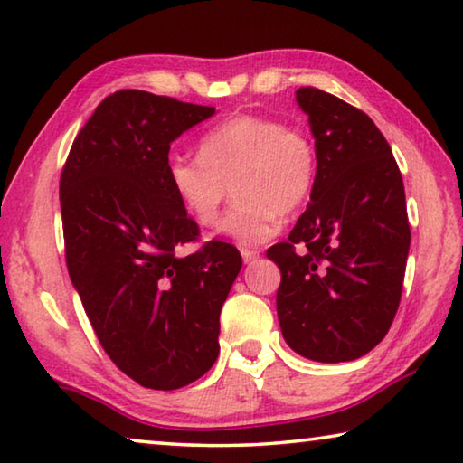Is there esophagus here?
<instances>
[{
	"label": "esophagus",
	"mask_w": 463,
	"mask_h": 463,
	"mask_svg": "<svg viewBox=\"0 0 463 463\" xmlns=\"http://www.w3.org/2000/svg\"><path fill=\"white\" fill-rule=\"evenodd\" d=\"M241 255H242V260H245V263H249V261H255L257 257H260V250H255V249H241Z\"/></svg>",
	"instance_id": "1"
}]
</instances>
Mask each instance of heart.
<instances>
[{"instance_id":"1","label":"heart","mask_w":463,"mask_h":463,"mask_svg":"<svg viewBox=\"0 0 463 463\" xmlns=\"http://www.w3.org/2000/svg\"><path fill=\"white\" fill-rule=\"evenodd\" d=\"M165 171L182 208L202 226L218 221L232 185L237 198L221 231L260 245L279 231V214L296 213L315 192L318 153L307 132L239 114L203 132L200 155H171Z\"/></svg>"}]
</instances>
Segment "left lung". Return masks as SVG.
Returning a JSON list of instances; mask_svg holds the SVG:
<instances>
[{
  "instance_id": "obj_1",
  "label": "left lung",
  "mask_w": 463,
  "mask_h": 463,
  "mask_svg": "<svg viewBox=\"0 0 463 463\" xmlns=\"http://www.w3.org/2000/svg\"><path fill=\"white\" fill-rule=\"evenodd\" d=\"M296 101L308 114L318 177L278 263V318L296 354L323 364L357 359L386 336L402 296L411 226L404 184L370 116L317 88Z\"/></svg>"
}]
</instances>
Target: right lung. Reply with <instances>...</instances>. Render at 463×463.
<instances>
[{"label":"right lung","instance_id":"1","mask_svg":"<svg viewBox=\"0 0 463 463\" xmlns=\"http://www.w3.org/2000/svg\"><path fill=\"white\" fill-rule=\"evenodd\" d=\"M213 106L140 90L109 93L61 174L69 276L101 347L140 386L175 390L214 365L237 247L200 239L167 182L169 146Z\"/></svg>","mask_w":463,"mask_h":463}]
</instances>
